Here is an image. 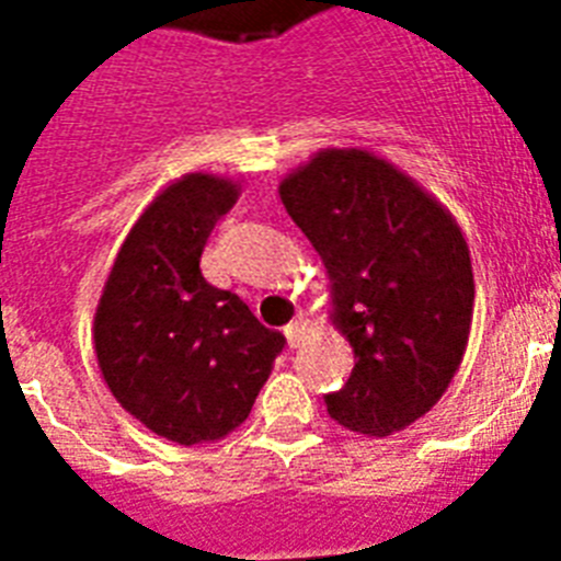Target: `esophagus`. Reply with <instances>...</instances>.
I'll list each match as a JSON object with an SVG mask.
<instances>
[{
  "mask_svg": "<svg viewBox=\"0 0 561 561\" xmlns=\"http://www.w3.org/2000/svg\"><path fill=\"white\" fill-rule=\"evenodd\" d=\"M308 332H311V329H308L306 317H297V320H290V323L285 325V337H288L290 350H297L299 343L306 341Z\"/></svg>",
  "mask_w": 561,
  "mask_h": 561,
  "instance_id": "1",
  "label": "esophagus"
}]
</instances>
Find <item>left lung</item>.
<instances>
[{
    "label": "left lung",
    "instance_id": "1",
    "mask_svg": "<svg viewBox=\"0 0 561 561\" xmlns=\"http://www.w3.org/2000/svg\"><path fill=\"white\" fill-rule=\"evenodd\" d=\"M279 197L332 288L350 341V381L325 396L337 425L399 434L443 399L469 346L474 273L454 215L416 180L364 148H323Z\"/></svg>",
    "mask_w": 561,
    "mask_h": 561
}]
</instances>
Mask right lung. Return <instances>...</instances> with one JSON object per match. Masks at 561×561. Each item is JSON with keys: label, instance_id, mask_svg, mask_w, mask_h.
<instances>
[{"label": "right lung", "instance_id": "obj_1", "mask_svg": "<svg viewBox=\"0 0 561 561\" xmlns=\"http://www.w3.org/2000/svg\"><path fill=\"white\" fill-rule=\"evenodd\" d=\"M238 192L236 180L209 171L169 183L118 247L95 308L104 383L130 416L180 445L236 431L285 346L201 273L206 238Z\"/></svg>", "mask_w": 561, "mask_h": 561}]
</instances>
